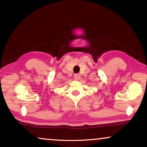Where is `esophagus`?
Masks as SVG:
<instances>
[{
    "label": "esophagus",
    "mask_w": 147,
    "mask_h": 147,
    "mask_svg": "<svg viewBox=\"0 0 147 147\" xmlns=\"http://www.w3.org/2000/svg\"><path fill=\"white\" fill-rule=\"evenodd\" d=\"M74 78H75V80H80V78H81V76H80L79 74H75V75H74Z\"/></svg>",
    "instance_id": "34e87169"
}]
</instances>
